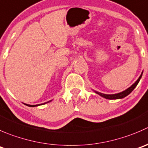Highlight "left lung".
<instances>
[{
  "label": "left lung",
  "instance_id": "8db88e82",
  "mask_svg": "<svg viewBox=\"0 0 148 148\" xmlns=\"http://www.w3.org/2000/svg\"><path fill=\"white\" fill-rule=\"evenodd\" d=\"M143 71L142 72L141 75L140 76V77L138 78V79H137V81H136L135 82H134V84L131 86V87H130L129 88H127V90H124V91L121 92L116 93V94L109 95V94H103V93L95 91V90H93V91H94L96 94L99 95L100 96H101V97H104V98H106V99H108V100H117V99L124 98V97H125L126 96H127L128 95H130V93H131L134 90V89L135 88L136 86L137 85V84H138L139 82H140V79H141L142 76H143Z\"/></svg>",
  "mask_w": 148,
  "mask_h": 148
}]
</instances>
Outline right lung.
<instances>
[{
  "mask_svg": "<svg viewBox=\"0 0 148 148\" xmlns=\"http://www.w3.org/2000/svg\"><path fill=\"white\" fill-rule=\"evenodd\" d=\"M51 101H52V100H50V101L46 102V103H41V104H38V105H29V104H26V103H24V104L26 105V106H29V107H36V106H41V105H43V104H45V103H49V102H51Z\"/></svg>",
  "mask_w": 148,
  "mask_h": 148,
  "instance_id": "right-lung-1",
  "label": "right lung"
}]
</instances>
